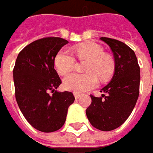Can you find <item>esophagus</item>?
Wrapping results in <instances>:
<instances>
[{
	"label": "esophagus",
	"mask_w": 153,
	"mask_h": 153,
	"mask_svg": "<svg viewBox=\"0 0 153 153\" xmlns=\"http://www.w3.org/2000/svg\"><path fill=\"white\" fill-rule=\"evenodd\" d=\"M74 96H75V98L76 99H78L80 97V95L78 93H74Z\"/></svg>",
	"instance_id": "obj_1"
}]
</instances>
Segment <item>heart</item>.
I'll return each mask as SVG.
<instances>
[{
    "instance_id": "obj_1",
    "label": "heart",
    "mask_w": 153,
    "mask_h": 153,
    "mask_svg": "<svg viewBox=\"0 0 153 153\" xmlns=\"http://www.w3.org/2000/svg\"><path fill=\"white\" fill-rule=\"evenodd\" d=\"M75 51L80 60L89 61L85 67L87 74L72 73L63 78V87L76 93L84 92L97 83V77L105 80L114 72L115 62L112 57L104 54L101 45L94 42H86L76 46ZM76 60L67 49H61L55 57V67L60 75H66L71 72Z\"/></svg>"
}]
</instances>
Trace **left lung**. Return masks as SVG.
Returning a JSON list of instances; mask_svg holds the SVG:
<instances>
[{
	"instance_id": "left-lung-1",
	"label": "left lung",
	"mask_w": 153,
	"mask_h": 153,
	"mask_svg": "<svg viewBox=\"0 0 153 153\" xmlns=\"http://www.w3.org/2000/svg\"><path fill=\"white\" fill-rule=\"evenodd\" d=\"M113 52L115 72L111 81L101 90L102 97L91 95V104L86 109L90 123L108 131L122 126L135 107L139 95L140 68L134 51L116 39L101 37Z\"/></svg>"
}]
</instances>
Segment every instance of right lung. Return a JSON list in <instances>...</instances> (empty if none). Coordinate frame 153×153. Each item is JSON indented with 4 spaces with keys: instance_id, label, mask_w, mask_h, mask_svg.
Here are the masks:
<instances>
[{
    "instance_id": "right-lung-1",
    "label": "right lung",
    "mask_w": 153,
    "mask_h": 153,
    "mask_svg": "<svg viewBox=\"0 0 153 153\" xmlns=\"http://www.w3.org/2000/svg\"><path fill=\"white\" fill-rule=\"evenodd\" d=\"M67 43L60 37L38 39L19 53L13 70L18 106L27 122L42 132L59 130L75 100L72 92L56 91L62 81L54 68L55 57Z\"/></svg>"
}]
</instances>
